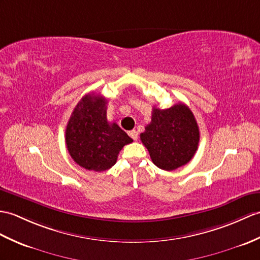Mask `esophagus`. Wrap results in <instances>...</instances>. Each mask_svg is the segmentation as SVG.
Masks as SVG:
<instances>
[{"label":"esophagus","instance_id":"34e87169","mask_svg":"<svg viewBox=\"0 0 260 260\" xmlns=\"http://www.w3.org/2000/svg\"><path fill=\"white\" fill-rule=\"evenodd\" d=\"M128 135H129L134 141H137V138H138V133H137V131H135V129L129 131V132H128Z\"/></svg>","mask_w":260,"mask_h":260}]
</instances>
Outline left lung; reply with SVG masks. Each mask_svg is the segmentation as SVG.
<instances>
[{
	"label": "left lung",
	"mask_w": 260,
	"mask_h": 260,
	"mask_svg": "<svg viewBox=\"0 0 260 260\" xmlns=\"http://www.w3.org/2000/svg\"><path fill=\"white\" fill-rule=\"evenodd\" d=\"M141 141L160 170L174 171L186 165L194 157L199 143L194 114L183 103L166 110L154 107L152 122L141 134Z\"/></svg>",
	"instance_id": "8db88e82"
}]
</instances>
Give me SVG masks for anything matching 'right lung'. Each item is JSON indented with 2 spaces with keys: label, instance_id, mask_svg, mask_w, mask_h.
<instances>
[{
  "label": "right lung",
  "instance_id": "add662e5",
  "mask_svg": "<svg viewBox=\"0 0 260 260\" xmlns=\"http://www.w3.org/2000/svg\"><path fill=\"white\" fill-rule=\"evenodd\" d=\"M106 104L101 95H85L66 126L65 142L71 157L88 171L110 170L120 149L133 142L116 123L107 122Z\"/></svg>",
  "mask_w": 260,
  "mask_h": 260
}]
</instances>
